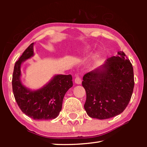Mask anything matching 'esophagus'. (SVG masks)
<instances>
[{
    "label": "esophagus",
    "instance_id": "34e87169",
    "mask_svg": "<svg viewBox=\"0 0 147 147\" xmlns=\"http://www.w3.org/2000/svg\"><path fill=\"white\" fill-rule=\"evenodd\" d=\"M74 82H75L76 84H82V80L81 78H80L79 77H76V78L74 79Z\"/></svg>",
    "mask_w": 147,
    "mask_h": 147
}]
</instances>
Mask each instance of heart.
Returning <instances> with one entry per match:
<instances>
[{"instance_id": "1", "label": "heart", "mask_w": 147, "mask_h": 147, "mask_svg": "<svg viewBox=\"0 0 147 147\" xmlns=\"http://www.w3.org/2000/svg\"><path fill=\"white\" fill-rule=\"evenodd\" d=\"M87 51H88V50L86 49V50H85V52H87Z\"/></svg>"}]
</instances>
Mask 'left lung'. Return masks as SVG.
<instances>
[{
	"label": "left lung",
	"mask_w": 147,
	"mask_h": 147,
	"mask_svg": "<svg viewBox=\"0 0 147 147\" xmlns=\"http://www.w3.org/2000/svg\"><path fill=\"white\" fill-rule=\"evenodd\" d=\"M117 54L83 77L84 109L91 118L102 120L118 115L130 100L134 87L133 67L123 52Z\"/></svg>",
	"instance_id": "obj_1"
}]
</instances>
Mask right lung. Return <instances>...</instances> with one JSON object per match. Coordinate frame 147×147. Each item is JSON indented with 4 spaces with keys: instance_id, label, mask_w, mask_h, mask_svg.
I'll return each instance as SVG.
<instances>
[{
    "instance_id": "right-lung-1",
    "label": "right lung",
    "mask_w": 147,
    "mask_h": 147,
    "mask_svg": "<svg viewBox=\"0 0 147 147\" xmlns=\"http://www.w3.org/2000/svg\"><path fill=\"white\" fill-rule=\"evenodd\" d=\"M32 43L20 57L14 66L12 88L20 109L35 120H51L56 118L61 110L65 94L73 86L71 74H56L38 89H32L21 81V66L34 56Z\"/></svg>"
}]
</instances>
